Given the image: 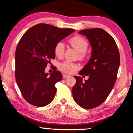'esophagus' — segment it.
Returning a JSON list of instances; mask_svg holds the SVG:
<instances>
[{
	"mask_svg": "<svg viewBox=\"0 0 133 133\" xmlns=\"http://www.w3.org/2000/svg\"><path fill=\"white\" fill-rule=\"evenodd\" d=\"M62 76H63V78H68V77L69 76V75H68V74H62Z\"/></svg>",
	"mask_w": 133,
	"mask_h": 133,
	"instance_id": "esophagus-1",
	"label": "esophagus"
}]
</instances>
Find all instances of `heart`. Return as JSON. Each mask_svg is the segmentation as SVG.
I'll list each match as a JSON object with an SVG mask.
<instances>
[{
  "instance_id": "heart-1",
  "label": "heart",
  "mask_w": 133,
  "mask_h": 133,
  "mask_svg": "<svg viewBox=\"0 0 133 133\" xmlns=\"http://www.w3.org/2000/svg\"><path fill=\"white\" fill-rule=\"evenodd\" d=\"M70 45L79 53V58L83 59L85 56V52L88 49V44L87 41L80 36H75L71 38L69 41ZM64 44L62 42H59L55 45L54 48V53L57 57H62L64 54ZM59 69L67 73L72 72L74 70L78 68V65L70 62L69 61H64L59 64Z\"/></svg>"
}]
</instances>
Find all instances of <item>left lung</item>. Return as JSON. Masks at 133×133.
Instances as JSON below:
<instances>
[{
  "instance_id": "1",
  "label": "left lung",
  "mask_w": 133,
  "mask_h": 133,
  "mask_svg": "<svg viewBox=\"0 0 133 133\" xmlns=\"http://www.w3.org/2000/svg\"><path fill=\"white\" fill-rule=\"evenodd\" d=\"M79 33L88 38L91 55L79 72L89 78L84 81L80 76H74L76 83L72 88V96L81 107L93 109L101 105L111 92L120 65V55L114 39L102 29H86Z\"/></svg>"
}]
</instances>
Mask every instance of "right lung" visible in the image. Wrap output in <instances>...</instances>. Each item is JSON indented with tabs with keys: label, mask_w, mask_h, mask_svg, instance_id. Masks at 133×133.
<instances>
[{
	"label": "right lung",
	"mask_w": 133,
	"mask_h": 133,
	"mask_svg": "<svg viewBox=\"0 0 133 133\" xmlns=\"http://www.w3.org/2000/svg\"><path fill=\"white\" fill-rule=\"evenodd\" d=\"M74 31L51 24H36L23 35L15 54L16 83L24 98L36 107H44L54 100L55 83L62 79L57 71L46 73L45 68L54 59V48L58 42Z\"/></svg>",
	"instance_id": "1"
}]
</instances>
